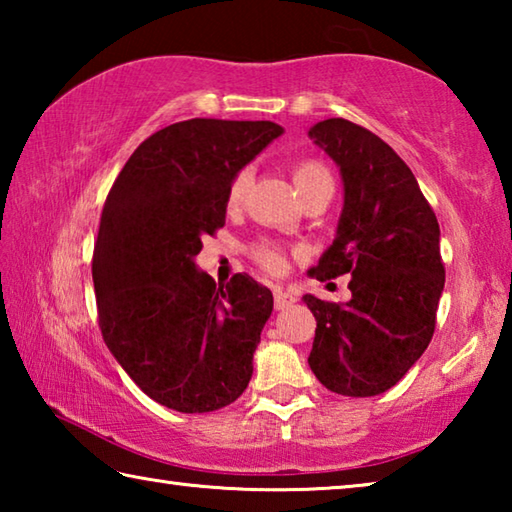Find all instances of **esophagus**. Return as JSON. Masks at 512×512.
Returning a JSON list of instances; mask_svg holds the SVG:
<instances>
[{
    "label": "esophagus",
    "instance_id": "esophagus-1",
    "mask_svg": "<svg viewBox=\"0 0 512 512\" xmlns=\"http://www.w3.org/2000/svg\"><path fill=\"white\" fill-rule=\"evenodd\" d=\"M275 309L280 311V309H287V307H291L293 302H296V296H291L289 291H284V289H275Z\"/></svg>",
    "mask_w": 512,
    "mask_h": 512
}]
</instances>
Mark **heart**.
Listing matches in <instances>:
<instances>
[{"label": "heart", "mask_w": 512, "mask_h": 512, "mask_svg": "<svg viewBox=\"0 0 512 512\" xmlns=\"http://www.w3.org/2000/svg\"><path fill=\"white\" fill-rule=\"evenodd\" d=\"M293 185H296V189L302 194L316 185H332V176H329L325 164H320L318 160H302L293 167ZM246 187H248V171H239L230 183L228 203L230 205L241 203V198L246 194ZM255 257L259 264L268 268V271H282L284 268L282 250L273 244L257 246Z\"/></svg>", "instance_id": "heart-1"}]
</instances>
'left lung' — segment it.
<instances>
[{"label": "left lung", "mask_w": 512, "mask_h": 512, "mask_svg": "<svg viewBox=\"0 0 512 512\" xmlns=\"http://www.w3.org/2000/svg\"><path fill=\"white\" fill-rule=\"evenodd\" d=\"M307 135L343 183L336 237L311 275H352L343 305L302 298L316 318L309 368L332 393L375 397L409 372L433 336L445 289L440 228L413 171L375 133L334 117Z\"/></svg>", "instance_id": "8db88e82"}]
</instances>
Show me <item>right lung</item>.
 <instances>
[{
  "label": "right lung",
  "mask_w": 512,
  "mask_h": 512,
  "mask_svg": "<svg viewBox=\"0 0 512 512\" xmlns=\"http://www.w3.org/2000/svg\"><path fill=\"white\" fill-rule=\"evenodd\" d=\"M284 133L273 121L187 119L137 146L101 212L92 280L112 357L167 409L210 413L246 391L273 293L196 266L225 225L232 178Z\"/></svg>",
  "instance_id": "1"
}]
</instances>
